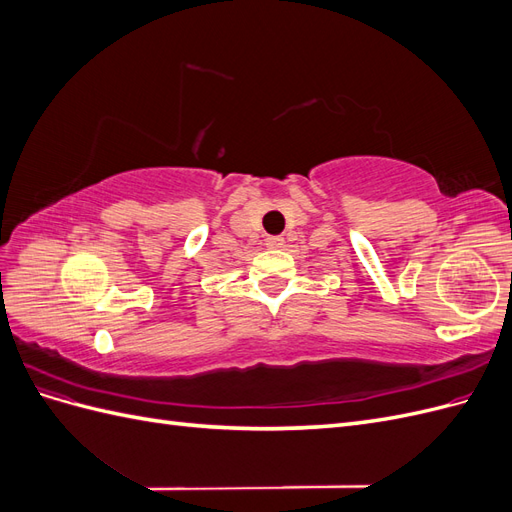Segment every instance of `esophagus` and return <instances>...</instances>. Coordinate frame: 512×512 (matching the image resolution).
Masks as SVG:
<instances>
[{
	"label": "esophagus",
	"instance_id": "esophagus-1",
	"mask_svg": "<svg viewBox=\"0 0 512 512\" xmlns=\"http://www.w3.org/2000/svg\"><path fill=\"white\" fill-rule=\"evenodd\" d=\"M265 245L267 247H282L284 245V237H267Z\"/></svg>",
	"mask_w": 512,
	"mask_h": 512
}]
</instances>
